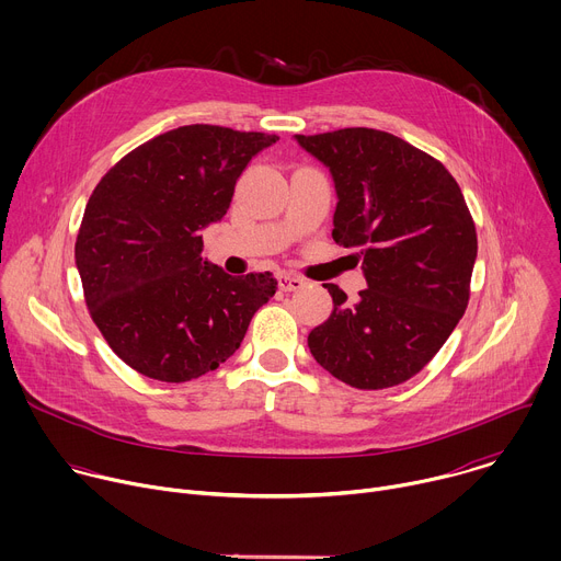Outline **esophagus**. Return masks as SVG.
I'll list each match as a JSON object with an SVG mask.
<instances>
[{
  "instance_id": "obj_1",
  "label": "esophagus",
  "mask_w": 561,
  "mask_h": 561,
  "mask_svg": "<svg viewBox=\"0 0 561 561\" xmlns=\"http://www.w3.org/2000/svg\"><path fill=\"white\" fill-rule=\"evenodd\" d=\"M277 284L282 290L290 293V290H299L304 286V279L297 277V275H290V273H279L277 275Z\"/></svg>"
}]
</instances>
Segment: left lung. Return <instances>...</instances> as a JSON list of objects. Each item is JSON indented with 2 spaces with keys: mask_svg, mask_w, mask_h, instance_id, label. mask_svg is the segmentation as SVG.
Segmentation results:
<instances>
[{
  "mask_svg": "<svg viewBox=\"0 0 561 561\" xmlns=\"http://www.w3.org/2000/svg\"><path fill=\"white\" fill-rule=\"evenodd\" d=\"M333 178V239L362 247L355 304L324 284L333 312L308 333L317 364L377 390L417 375L468 306L477 232L453 175L420 148L375 128L295 135Z\"/></svg>",
  "mask_w": 561,
  "mask_h": 561,
  "instance_id": "obj_1",
  "label": "left lung"
}]
</instances>
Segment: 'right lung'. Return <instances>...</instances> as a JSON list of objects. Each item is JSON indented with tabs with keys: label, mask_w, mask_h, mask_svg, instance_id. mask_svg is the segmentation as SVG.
Wrapping results in <instances>:
<instances>
[{
	"label": "right lung",
	"mask_w": 561,
	"mask_h": 561,
	"mask_svg": "<svg viewBox=\"0 0 561 561\" xmlns=\"http://www.w3.org/2000/svg\"><path fill=\"white\" fill-rule=\"evenodd\" d=\"M277 135L193 124L157 135L93 191L75 244L87 306L108 346L137 373L188 381L242 344L277 288L266 273L232 277L202 257L251 159Z\"/></svg>",
	"instance_id": "right-lung-1"
}]
</instances>
